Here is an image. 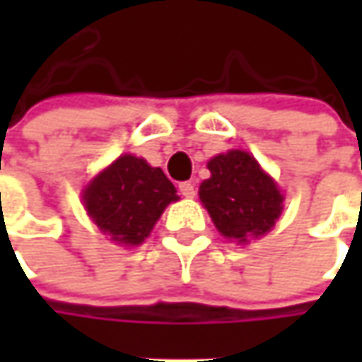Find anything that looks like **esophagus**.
<instances>
[{
  "label": "esophagus",
  "instance_id": "esophagus-1",
  "mask_svg": "<svg viewBox=\"0 0 362 362\" xmlns=\"http://www.w3.org/2000/svg\"><path fill=\"white\" fill-rule=\"evenodd\" d=\"M179 193H181L183 197H187V199L195 197V183H191V181L181 183V185H179Z\"/></svg>",
  "mask_w": 362,
  "mask_h": 362
}]
</instances>
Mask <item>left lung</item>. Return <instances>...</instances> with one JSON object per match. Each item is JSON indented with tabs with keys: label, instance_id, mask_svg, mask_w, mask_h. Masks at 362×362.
<instances>
[{
	"label": "left lung",
	"instance_id": "8db88e82",
	"mask_svg": "<svg viewBox=\"0 0 362 362\" xmlns=\"http://www.w3.org/2000/svg\"><path fill=\"white\" fill-rule=\"evenodd\" d=\"M207 169L211 177L199 185V199L223 238L247 243L276 226L284 195L247 151L216 155Z\"/></svg>",
	"mask_w": 362,
	"mask_h": 362
}]
</instances>
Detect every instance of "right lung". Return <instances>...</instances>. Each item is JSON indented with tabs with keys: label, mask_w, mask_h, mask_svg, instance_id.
Wrapping results in <instances>:
<instances>
[{
	"label": "right lung",
	"mask_w": 362,
	"mask_h": 362,
	"mask_svg": "<svg viewBox=\"0 0 362 362\" xmlns=\"http://www.w3.org/2000/svg\"><path fill=\"white\" fill-rule=\"evenodd\" d=\"M177 199L167 175L134 155H120L82 191L92 221L122 245L145 242L165 207Z\"/></svg>",
	"instance_id": "add662e5"
}]
</instances>
